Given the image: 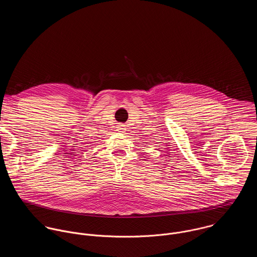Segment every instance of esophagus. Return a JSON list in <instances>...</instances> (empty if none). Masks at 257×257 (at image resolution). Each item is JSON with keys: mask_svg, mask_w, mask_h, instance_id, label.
<instances>
[{"mask_svg": "<svg viewBox=\"0 0 257 257\" xmlns=\"http://www.w3.org/2000/svg\"><path fill=\"white\" fill-rule=\"evenodd\" d=\"M117 132H118L119 134H123V133L125 132V127H124V125H123V124H119V125H117Z\"/></svg>", "mask_w": 257, "mask_h": 257, "instance_id": "obj_1", "label": "esophagus"}]
</instances>
